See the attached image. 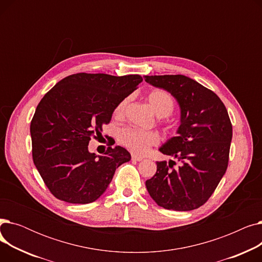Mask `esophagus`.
Instances as JSON below:
<instances>
[{
  "label": "esophagus",
  "mask_w": 262,
  "mask_h": 262,
  "mask_svg": "<svg viewBox=\"0 0 262 262\" xmlns=\"http://www.w3.org/2000/svg\"><path fill=\"white\" fill-rule=\"evenodd\" d=\"M132 159H133V160H136V161H141V160L143 159V157L133 154V155H132Z\"/></svg>",
  "instance_id": "obj_1"
}]
</instances>
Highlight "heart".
Here are the masks:
<instances>
[{
  "label": "heart",
  "mask_w": 262,
  "mask_h": 262,
  "mask_svg": "<svg viewBox=\"0 0 262 262\" xmlns=\"http://www.w3.org/2000/svg\"><path fill=\"white\" fill-rule=\"evenodd\" d=\"M129 98L123 99L115 108V115L121 117L124 114ZM147 103L155 115L159 118L168 117L174 109V100L169 92L162 89H154L146 96ZM118 139L121 144L126 146L137 154L145 153L149 146L156 144L159 140L154 132L142 130L134 127H125L119 132Z\"/></svg>",
  "instance_id": "b5f03b06"
}]
</instances>
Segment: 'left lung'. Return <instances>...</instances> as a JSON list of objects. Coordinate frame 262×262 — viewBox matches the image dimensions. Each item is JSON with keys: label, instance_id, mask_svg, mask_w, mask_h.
<instances>
[{"label": "left lung", "instance_id": "8db88e82", "mask_svg": "<svg viewBox=\"0 0 262 262\" xmlns=\"http://www.w3.org/2000/svg\"><path fill=\"white\" fill-rule=\"evenodd\" d=\"M147 84L167 90L181 109L176 136L158 149L181 162L157 161L145 182L148 194L164 209L188 211L207 202L226 172L232 126L219 96L188 76L145 75Z\"/></svg>", "mask_w": 262, "mask_h": 262}]
</instances>
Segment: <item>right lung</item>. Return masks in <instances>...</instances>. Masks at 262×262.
Here are the masks:
<instances>
[{"label": "right lung", "mask_w": 262, "mask_h": 262, "mask_svg": "<svg viewBox=\"0 0 262 262\" xmlns=\"http://www.w3.org/2000/svg\"><path fill=\"white\" fill-rule=\"evenodd\" d=\"M141 81L137 74L77 73L58 81L40 101L31 123L33 160L54 196L92 203L106 191L116 170L130 160L120 145L95 155L88 144Z\"/></svg>", "instance_id": "add662e5"}]
</instances>
